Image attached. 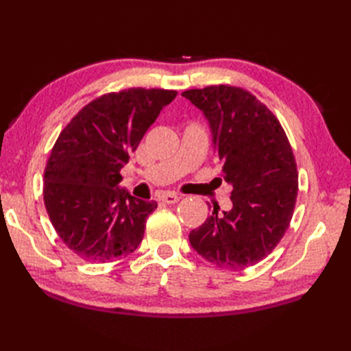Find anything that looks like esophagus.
Wrapping results in <instances>:
<instances>
[{
  "label": "esophagus",
  "mask_w": 351,
  "mask_h": 351,
  "mask_svg": "<svg viewBox=\"0 0 351 351\" xmlns=\"http://www.w3.org/2000/svg\"><path fill=\"white\" fill-rule=\"evenodd\" d=\"M180 198H182V195H178V193L168 192V193H163V195H160L159 199L162 202H165V204H176V202L180 201Z\"/></svg>",
  "instance_id": "obj_1"
}]
</instances>
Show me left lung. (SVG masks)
I'll use <instances>...</instances> for the list:
<instances>
[{"mask_svg":"<svg viewBox=\"0 0 351 351\" xmlns=\"http://www.w3.org/2000/svg\"><path fill=\"white\" fill-rule=\"evenodd\" d=\"M208 120L223 180L232 186V208L213 210L189 241L219 267L254 266L274 251L293 217L298 168L288 138L269 108L231 85L183 91Z\"/></svg>","mask_w":351,"mask_h":351,"instance_id":"1","label":"left lung"}]
</instances>
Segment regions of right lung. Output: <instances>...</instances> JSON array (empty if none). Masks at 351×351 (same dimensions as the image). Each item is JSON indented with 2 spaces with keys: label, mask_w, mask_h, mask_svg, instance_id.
<instances>
[{
  "label": "right lung",
  "mask_w": 351,
  "mask_h": 351,
  "mask_svg": "<svg viewBox=\"0 0 351 351\" xmlns=\"http://www.w3.org/2000/svg\"><path fill=\"white\" fill-rule=\"evenodd\" d=\"M177 91L128 88L85 105L61 130L45 168L46 212L64 245L85 261L132 254L158 207L121 189L120 169Z\"/></svg>",
  "instance_id": "obj_1"
}]
</instances>
